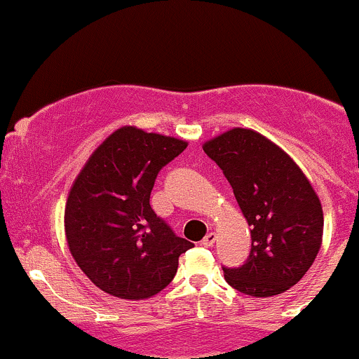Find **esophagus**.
I'll return each mask as SVG.
<instances>
[{
	"label": "esophagus",
	"instance_id": "esophagus-1",
	"mask_svg": "<svg viewBox=\"0 0 359 359\" xmlns=\"http://www.w3.org/2000/svg\"><path fill=\"white\" fill-rule=\"evenodd\" d=\"M215 243H216V233L215 232H208V233H205L204 239H202V244H204L205 248L212 246Z\"/></svg>",
	"mask_w": 359,
	"mask_h": 359
}]
</instances>
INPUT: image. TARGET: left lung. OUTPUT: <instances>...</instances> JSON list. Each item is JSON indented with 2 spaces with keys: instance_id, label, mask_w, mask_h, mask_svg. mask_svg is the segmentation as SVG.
Listing matches in <instances>:
<instances>
[{
  "instance_id": "8db88e82",
  "label": "left lung",
  "mask_w": 359,
  "mask_h": 359,
  "mask_svg": "<svg viewBox=\"0 0 359 359\" xmlns=\"http://www.w3.org/2000/svg\"><path fill=\"white\" fill-rule=\"evenodd\" d=\"M232 187L251 226L246 264L223 269L251 297H274L300 281L323 243V208L311 181L283 148L253 129L233 127L202 144Z\"/></svg>"
}]
</instances>
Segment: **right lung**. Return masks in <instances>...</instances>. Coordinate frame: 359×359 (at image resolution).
Listing matches in <instances>:
<instances>
[{"label":"right lung","mask_w":359,"mask_h":359,"mask_svg":"<svg viewBox=\"0 0 359 359\" xmlns=\"http://www.w3.org/2000/svg\"><path fill=\"white\" fill-rule=\"evenodd\" d=\"M187 147L178 137L123 126L92 151L71 184L64 209L67 246L83 274L108 295H157L176 276L180 255L194 246L150 205L158 171Z\"/></svg>","instance_id":"obj_1"}]
</instances>
